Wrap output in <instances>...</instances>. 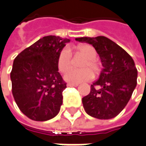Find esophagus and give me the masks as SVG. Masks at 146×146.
Masks as SVG:
<instances>
[{
    "label": "esophagus",
    "mask_w": 146,
    "mask_h": 146,
    "mask_svg": "<svg viewBox=\"0 0 146 146\" xmlns=\"http://www.w3.org/2000/svg\"><path fill=\"white\" fill-rule=\"evenodd\" d=\"M79 86V84H77V83H67V86Z\"/></svg>",
    "instance_id": "1"
}]
</instances>
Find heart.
<instances>
[{"label":"heart","instance_id":"1","mask_svg":"<svg viewBox=\"0 0 146 146\" xmlns=\"http://www.w3.org/2000/svg\"><path fill=\"white\" fill-rule=\"evenodd\" d=\"M77 50L86 57V60L81 64V67L83 69H71L67 71L71 67V54L68 48H63L61 50L58 56L57 66L59 71L61 72L67 71L64 75V79L66 81L78 84L92 79L93 73L91 71L92 70L94 73L98 72L99 67L95 60L97 57V52L92 46L83 44L77 47Z\"/></svg>","mask_w":146,"mask_h":146}]
</instances>
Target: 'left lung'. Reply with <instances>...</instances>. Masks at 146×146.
<instances>
[{"mask_svg": "<svg viewBox=\"0 0 146 146\" xmlns=\"http://www.w3.org/2000/svg\"><path fill=\"white\" fill-rule=\"evenodd\" d=\"M91 44L102 64L99 78L90 86L83 105L87 114L98 119L116 117L125 108L137 86V71L132 57L119 45L105 36L80 37ZM100 86L97 89L96 86Z\"/></svg>", "mask_w": 146, "mask_h": 146, "instance_id": "left-lung-1", "label": "left lung"}]
</instances>
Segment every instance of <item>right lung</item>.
Masks as SVG:
<instances>
[{
  "label": "right lung",
  "instance_id": "1",
  "mask_svg": "<svg viewBox=\"0 0 146 146\" xmlns=\"http://www.w3.org/2000/svg\"><path fill=\"white\" fill-rule=\"evenodd\" d=\"M68 42L67 38L44 36L14 60L10 73L13 95L21 112L32 120L48 121L60 112L67 86L57 60Z\"/></svg>",
  "mask_w": 146,
  "mask_h": 146
}]
</instances>
